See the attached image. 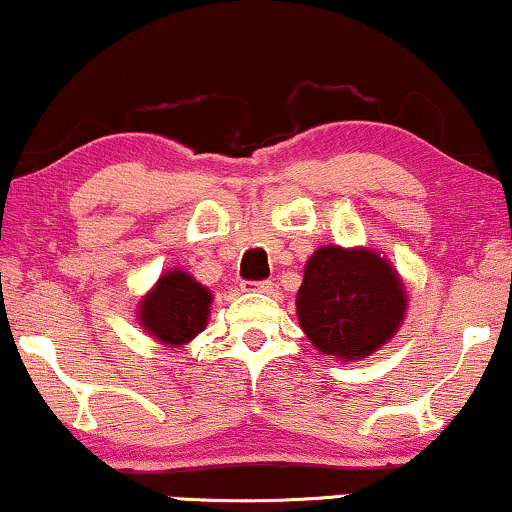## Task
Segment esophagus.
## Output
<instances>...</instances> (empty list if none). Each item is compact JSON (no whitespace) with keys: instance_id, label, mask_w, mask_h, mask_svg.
Masks as SVG:
<instances>
[{"instance_id":"esophagus-1","label":"esophagus","mask_w":512,"mask_h":512,"mask_svg":"<svg viewBox=\"0 0 512 512\" xmlns=\"http://www.w3.org/2000/svg\"><path fill=\"white\" fill-rule=\"evenodd\" d=\"M242 291L270 293L272 291V282H268V279H263V282H251V279H247V282H242Z\"/></svg>"}]
</instances>
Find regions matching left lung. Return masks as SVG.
<instances>
[{
	"label": "left lung",
	"instance_id": "1",
	"mask_svg": "<svg viewBox=\"0 0 512 512\" xmlns=\"http://www.w3.org/2000/svg\"><path fill=\"white\" fill-rule=\"evenodd\" d=\"M405 303L396 270L375 251L321 247L305 265L296 307L314 347L356 361L396 333Z\"/></svg>",
	"mask_w": 512,
	"mask_h": 512
}]
</instances>
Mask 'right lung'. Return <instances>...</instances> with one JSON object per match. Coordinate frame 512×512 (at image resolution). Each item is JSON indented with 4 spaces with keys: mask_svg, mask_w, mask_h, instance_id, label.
<instances>
[{
    "mask_svg": "<svg viewBox=\"0 0 512 512\" xmlns=\"http://www.w3.org/2000/svg\"><path fill=\"white\" fill-rule=\"evenodd\" d=\"M212 296L191 275L172 270L142 300V326L165 345H184L207 324Z\"/></svg>",
    "mask_w": 512,
    "mask_h": 512,
    "instance_id": "add662e5",
    "label": "right lung"
}]
</instances>
